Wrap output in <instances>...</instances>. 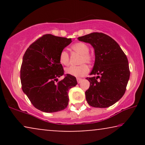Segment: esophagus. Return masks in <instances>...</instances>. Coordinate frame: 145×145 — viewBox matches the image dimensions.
I'll return each mask as SVG.
<instances>
[{
	"mask_svg": "<svg viewBox=\"0 0 145 145\" xmlns=\"http://www.w3.org/2000/svg\"><path fill=\"white\" fill-rule=\"evenodd\" d=\"M76 80H77V82H78V84H79V83H80L81 81L82 80V78H76Z\"/></svg>",
	"mask_w": 145,
	"mask_h": 145,
	"instance_id": "obj_1",
	"label": "esophagus"
}]
</instances>
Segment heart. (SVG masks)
Returning <instances> with one entry per match:
<instances>
[{"instance_id":"obj_1","label":"heart","mask_w":145,"mask_h":145,"mask_svg":"<svg viewBox=\"0 0 145 145\" xmlns=\"http://www.w3.org/2000/svg\"><path fill=\"white\" fill-rule=\"evenodd\" d=\"M71 48L74 52L81 55L79 64H82L78 67H69L65 69V72L67 74L75 77H81L86 75L89 71V68L86 65L83 63L91 64L93 61V57L89 53V47L86 43L78 42L73 44ZM59 62L63 65H68L69 64V55L65 50L61 51L59 55Z\"/></svg>"}]
</instances>
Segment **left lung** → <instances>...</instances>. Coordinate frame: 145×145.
<instances>
[{"label": "left lung", "instance_id": "left-lung-1", "mask_svg": "<svg viewBox=\"0 0 145 145\" xmlns=\"http://www.w3.org/2000/svg\"><path fill=\"white\" fill-rule=\"evenodd\" d=\"M94 49L95 62L90 75L86 78L90 87L86 91L88 104L104 108L120 100L126 90L130 76L128 60L118 43L103 33L94 32L78 37Z\"/></svg>", "mask_w": 145, "mask_h": 145}]
</instances>
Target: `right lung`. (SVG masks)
<instances>
[{"label": "right lung", "instance_id": "obj_1", "mask_svg": "<svg viewBox=\"0 0 145 145\" xmlns=\"http://www.w3.org/2000/svg\"><path fill=\"white\" fill-rule=\"evenodd\" d=\"M71 42V38L46 34L33 43L24 55L22 88L33 106L43 112H57L66 108L68 91L77 84L76 78L68 74L58 81L64 74L59 55Z\"/></svg>", "mask_w": 145, "mask_h": 145}]
</instances>
